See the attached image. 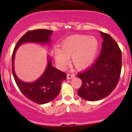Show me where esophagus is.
<instances>
[{
	"label": "esophagus",
	"instance_id": "1",
	"mask_svg": "<svg viewBox=\"0 0 132 132\" xmlns=\"http://www.w3.org/2000/svg\"><path fill=\"white\" fill-rule=\"evenodd\" d=\"M75 77V75L73 74H67V79L70 80V79H71V78H74Z\"/></svg>",
	"mask_w": 132,
	"mask_h": 132
}]
</instances>
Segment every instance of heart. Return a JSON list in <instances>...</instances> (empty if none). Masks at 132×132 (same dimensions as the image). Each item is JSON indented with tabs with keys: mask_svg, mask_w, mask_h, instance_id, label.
Listing matches in <instances>:
<instances>
[{
	"mask_svg": "<svg viewBox=\"0 0 132 132\" xmlns=\"http://www.w3.org/2000/svg\"><path fill=\"white\" fill-rule=\"evenodd\" d=\"M99 48V43L94 37L86 34H75L64 39L60 49L52 52L57 64L64 68L71 57V64L78 70L87 68L93 63Z\"/></svg>",
	"mask_w": 132,
	"mask_h": 132,
	"instance_id": "heart-1",
	"label": "heart"
}]
</instances>
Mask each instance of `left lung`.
Returning <instances> with one entry per match:
<instances>
[{
    "label": "left lung",
    "mask_w": 132,
    "mask_h": 132,
    "mask_svg": "<svg viewBox=\"0 0 132 132\" xmlns=\"http://www.w3.org/2000/svg\"><path fill=\"white\" fill-rule=\"evenodd\" d=\"M103 39L100 56L87 70L77 75L82 80L78 95L87 101L109 96L119 82L122 66L121 51L109 34L100 32Z\"/></svg>",
    "instance_id": "obj_1"
}]
</instances>
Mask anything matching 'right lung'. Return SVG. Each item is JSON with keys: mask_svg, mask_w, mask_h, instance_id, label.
Returning <instances> with one entry per match:
<instances>
[{"mask_svg": "<svg viewBox=\"0 0 132 132\" xmlns=\"http://www.w3.org/2000/svg\"><path fill=\"white\" fill-rule=\"evenodd\" d=\"M53 30L36 29L29 30L19 39L12 55V71L18 88L26 98L38 104L48 103L56 98L61 91V83L66 80V74L57 70L52 64L50 58L45 72L37 80L25 82L20 80L14 70V58L18 46L25 43L47 44L50 43V36Z\"/></svg>", "mask_w": 132, "mask_h": 132, "instance_id": "add662e5", "label": "right lung"}]
</instances>
